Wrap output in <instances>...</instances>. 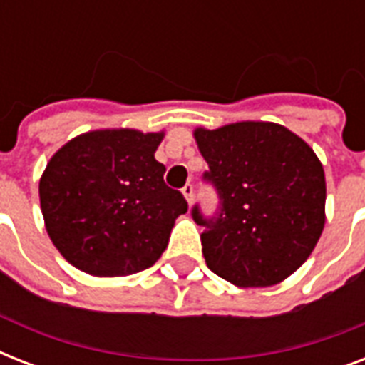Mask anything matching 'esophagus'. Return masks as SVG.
Listing matches in <instances>:
<instances>
[{
	"mask_svg": "<svg viewBox=\"0 0 365 365\" xmlns=\"http://www.w3.org/2000/svg\"><path fill=\"white\" fill-rule=\"evenodd\" d=\"M182 193H183V197H185V200H187L189 205H191V202H193V185H191V183L183 185Z\"/></svg>",
	"mask_w": 365,
	"mask_h": 365,
	"instance_id": "34e87169",
	"label": "esophagus"
}]
</instances>
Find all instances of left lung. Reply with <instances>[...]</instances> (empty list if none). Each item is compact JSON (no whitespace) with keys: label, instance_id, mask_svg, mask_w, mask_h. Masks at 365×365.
I'll return each instance as SVG.
<instances>
[{"label":"left lung","instance_id":"8db88e82","mask_svg":"<svg viewBox=\"0 0 365 365\" xmlns=\"http://www.w3.org/2000/svg\"><path fill=\"white\" fill-rule=\"evenodd\" d=\"M208 163L202 180L220 197L216 216L199 205L206 265L240 288H265L295 272L317 246L326 223V178L297 134L274 123L242 121L197 128Z\"/></svg>","mask_w":365,"mask_h":365}]
</instances>
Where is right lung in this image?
<instances>
[{"label":"right lung","mask_w":365,"mask_h":365,"mask_svg":"<svg viewBox=\"0 0 365 365\" xmlns=\"http://www.w3.org/2000/svg\"><path fill=\"white\" fill-rule=\"evenodd\" d=\"M163 132L93 130L53 155L39 180L47 233L58 252L93 277H126L165 252L187 202L165 183L155 159Z\"/></svg>","instance_id":"1"}]
</instances>
